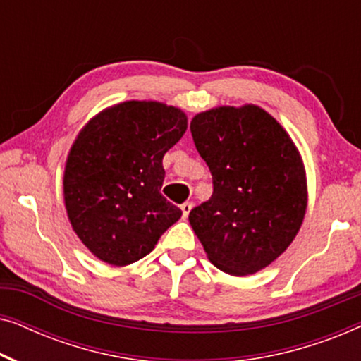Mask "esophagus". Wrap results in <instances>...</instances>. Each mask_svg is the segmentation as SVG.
Instances as JSON below:
<instances>
[{"instance_id":"34e87169","label":"esophagus","mask_w":361,"mask_h":361,"mask_svg":"<svg viewBox=\"0 0 361 361\" xmlns=\"http://www.w3.org/2000/svg\"><path fill=\"white\" fill-rule=\"evenodd\" d=\"M192 202H185V204H182L180 205V210H182V216H184V219H187V216H189V214H190V210H192Z\"/></svg>"}]
</instances>
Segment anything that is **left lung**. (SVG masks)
<instances>
[{"label": "left lung", "mask_w": 361, "mask_h": 361, "mask_svg": "<svg viewBox=\"0 0 361 361\" xmlns=\"http://www.w3.org/2000/svg\"><path fill=\"white\" fill-rule=\"evenodd\" d=\"M190 133L214 182L210 199L190 210L192 228L224 273H258L302 225L307 184L298 147L256 105L202 111Z\"/></svg>", "instance_id": "1"}]
</instances>
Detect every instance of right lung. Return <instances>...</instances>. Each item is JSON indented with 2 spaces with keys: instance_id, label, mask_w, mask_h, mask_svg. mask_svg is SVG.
<instances>
[{
  "instance_id": "obj_1",
  "label": "right lung",
  "mask_w": 361,
  "mask_h": 361,
  "mask_svg": "<svg viewBox=\"0 0 361 361\" xmlns=\"http://www.w3.org/2000/svg\"><path fill=\"white\" fill-rule=\"evenodd\" d=\"M185 130L179 108L131 100L98 113L78 133L63 200L73 231L98 259L135 263L180 219L182 210L161 194L162 157Z\"/></svg>"
}]
</instances>
